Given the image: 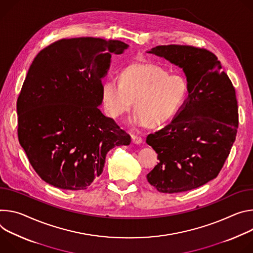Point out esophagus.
<instances>
[{"instance_id":"esophagus-1","label":"esophagus","mask_w":253,"mask_h":253,"mask_svg":"<svg viewBox=\"0 0 253 253\" xmlns=\"http://www.w3.org/2000/svg\"><path fill=\"white\" fill-rule=\"evenodd\" d=\"M131 142H132L133 144L139 145V144H142V142H143V138H142V136H139V135L131 134Z\"/></svg>"}]
</instances>
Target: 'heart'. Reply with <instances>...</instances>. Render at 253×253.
<instances>
[{
    "instance_id": "heart-1",
    "label": "heart",
    "mask_w": 253,
    "mask_h": 253,
    "mask_svg": "<svg viewBox=\"0 0 253 253\" xmlns=\"http://www.w3.org/2000/svg\"><path fill=\"white\" fill-rule=\"evenodd\" d=\"M120 82L108 79L101 85L105 114L114 120L127 112L134 101L131 123L154 128L173 120L183 107L189 83L185 76L170 73L151 62H134L124 68Z\"/></svg>"
}]
</instances>
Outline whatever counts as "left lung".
Returning a JSON list of instances; mask_svg holds the SVG:
<instances>
[{
	"label": "left lung",
	"mask_w": 253,
	"mask_h": 253,
	"mask_svg": "<svg viewBox=\"0 0 253 253\" xmlns=\"http://www.w3.org/2000/svg\"><path fill=\"white\" fill-rule=\"evenodd\" d=\"M183 68L189 96L175 119L147 136L160 161L147 175L162 193L198 188L218 176L229 156L238 127L235 88L216 55L189 45L151 49Z\"/></svg>",
	"instance_id": "left-lung-1"
}]
</instances>
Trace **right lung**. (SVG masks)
Instances as JSON below:
<instances>
[{
  "label": "right lung",
  "mask_w": 253,
  "mask_h": 253,
  "mask_svg": "<svg viewBox=\"0 0 253 253\" xmlns=\"http://www.w3.org/2000/svg\"><path fill=\"white\" fill-rule=\"evenodd\" d=\"M127 47L119 40L64 38L37 54L17 100L18 138L46 183L86 189L101 175L106 154L130 144V135L97 107L111 55Z\"/></svg>",
  "instance_id": "1"
}]
</instances>
